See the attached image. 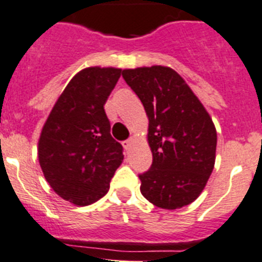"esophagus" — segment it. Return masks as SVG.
<instances>
[{"instance_id": "1", "label": "esophagus", "mask_w": 262, "mask_h": 262, "mask_svg": "<svg viewBox=\"0 0 262 262\" xmlns=\"http://www.w3.org/2000/svg\"><path fill=\"white\" fill-rule=\"evenodd\" d=\"M133 142H134L133 138H129V139H126V141H124L123 146H124V147H125V150H130V147H132V145H133Z\"/></svg>"}]
</instances>
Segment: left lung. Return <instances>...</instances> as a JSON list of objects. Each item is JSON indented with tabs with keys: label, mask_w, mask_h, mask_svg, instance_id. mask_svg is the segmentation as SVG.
<instances>
[{
	"label": "left lung",
	"mask_w": 262,
	"mask_h": 262,
	"mask_svg": "<svg viewBox=\"0 0 262 262\" xmlns=\"http://www.w3.org/2000/svg\"><path fill=\"white\" fill-rule=\"evenodd\" d=\"M123 77L148 117L152 164L138 176L141 192L159 208H182L199 196L213 170L217 145L213 121L172 68L124 70Z\"/></svg>",
	"instance_id": "1"
}]
</instances>
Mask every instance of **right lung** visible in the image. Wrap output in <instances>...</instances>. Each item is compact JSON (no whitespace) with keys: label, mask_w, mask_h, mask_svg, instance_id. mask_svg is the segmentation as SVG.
<instances>
[{"label":"right lung","mask_w":262,"mask_h":262,"mask_svg":"<svg viewBox=\"0 0 262 262\" xmlns=\"http://www.w3.org/2000/svg\"><path fill=\"white\" fill-rule=\"evenodd\" d=\"M120 75L121 70L112 67L76 73L41 130L38 161L43 176L54 191L75 205L104 196L124 159L103 107Z\"/></svg>","instance_id":"add662e5"}]
</instances>
